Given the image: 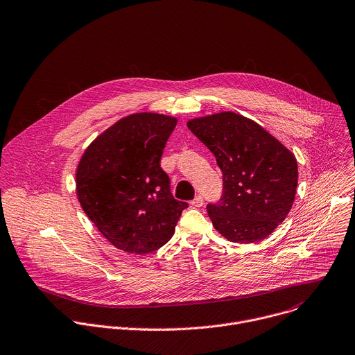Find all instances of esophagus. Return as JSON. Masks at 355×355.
<instances>
[{"label":"esophagus","mask_w":355,"mask_h":355,"mask_svg":"<svg viewBox=\"0 0 355 355\" xmlns=\"http://www.w3.org/2000/svg\"><path fill=\"white\" fill-rule=\"evenodd\" d=\"M191 205H192L193 207H202V206H203V198H202L200 195H198L193 200H191Z\"/></svg>","instance_id":"34e87169"}]
</instances>
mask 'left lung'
Here are the masks:
<instances>
[{
	"label": "left lung",
	"instance_id": "1",
	"mask_svg": "<svg viewBox=\"0 0 355 355\" xmlns=\"http://www.w3.org/2000/svg\"><path fill=\"white\" fill-rule=\"evenodd\" d=\"M187 125L223 173V195L206 207L214 228L232 243L266 239L294 203L295 156L259 124L232 111L193 118Z\"/></svg>",
	"mask_w": 355,
	"mask_h": 355
}]
</instances>
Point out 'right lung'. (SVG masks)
<instances>
[{"instance_id": "1", "label": "right lung", "mask_w": 355, "mask_h": 355, "mask_svg": "<svg viewBox=\"0 0 355 355\" xmlns=\"http://www.w3.org/2000/svg\"><path fill=\"white\" fill-rule=\"evenodd\" d=\"M177 118L137 112L121 118L85 150L76 195L87 217L118 250L150 254L170 241L187 202L174 199L160 167Z\"/></svg>"}]
</instances>
